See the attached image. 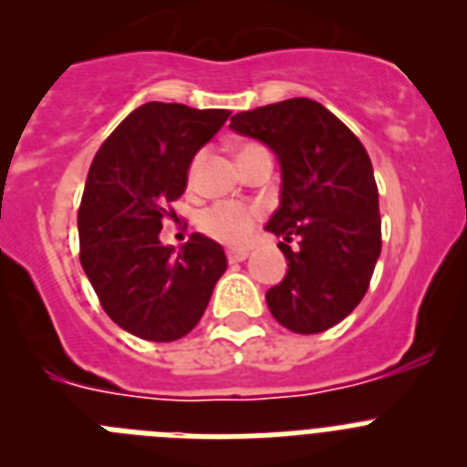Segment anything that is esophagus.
Listing matches in <instances>:
<instances>
[{
	"instance_id": "34e87169",
	"label": "esophagus",
	"mask_w": 467,
	"mask_h": 467,
	"mask_svg": "<svg viewBox=\"0 0 467 467\" xmlns=\"http://www.w3.org/2000/svg\"><path fill=\"white\" fill-rule=\"evenodd\" d=\"M247 250H243V247H231L229 253H226V257H229L231 264H238V262H245L247 259Z\"/></svg>"
}]
</instances>
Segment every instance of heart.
Masks as SVG:
<instances>
[{"label":"heart","instance_id":"obj_1","mask_svg":"<svg viewBox=\"0 0 467 467\" xmlns=\"http://www.w3.org/2000/svg\"><path fill=\"white\" fill-rule=\"evenodd\" d=\"M262 144L247 142L241 147V154H250V151L259 150ZM201 156L198 154L192 163V171L189 177L196 175V168L201 163ZM264 217L262 205H247L238 203V201H222V203H214L210 208H205L198 217V229L203 231L205 236L214 238V241L226 243V245H243V243L250 241L254 226L259 224V220Z\"/></svg>","mask_w":467,"mask_h":467}]
</instances>
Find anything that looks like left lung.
Segmentation results:
<instances>
[{
  "mask_svg": "<svg viewBox=\"0 0 467 467\" xmlns=\"http://www.w3.org/2000/svg\"><path fill=\"white\" fill-rule=\"evenodd\" d=\"M231 128L269 144L283 171L280 208L266 231L283 238L290 269L266 292L269 311L296 334L325 332L360 304L381 254L369 154L344 121L308 98L241 111Z\"/></svg>",
  "mask_w": 467,
  "mask_h": 467,
  "instance_id": "1",
  "label": "left lung"
}]
</instances>
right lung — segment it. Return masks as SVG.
<instances>
[{
  "label": "right lung",
  "mask_w": 467,
  "mask_h": 467,
  "mask_svg": "<svg viewBox=\"0 0 467 467\" xmlns=\"http://www.w3.org/2000/svg\"><path fill=\"white\" fill-rule=\"evenodd\" d=\"M229 109L147 102L130 111L90 163L79 205V259L107 316L147 341L192 332L226 271L220 243L192 234L175 253L159 241L187 189L196 151Z\"/></svg>",
  "instance_id": "add662e5"
}]
</instances>
